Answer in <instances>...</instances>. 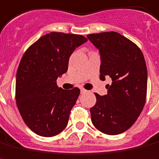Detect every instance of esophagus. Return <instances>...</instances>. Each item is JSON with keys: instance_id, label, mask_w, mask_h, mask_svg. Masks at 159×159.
I'll use <instances>...</instances> for the list:
<instances>
[{"instance_id": "1", "label": "esophagus", "mask_w": 159, "mask_h": 159, "mask_svg": "<svg viewBox=\"0 0 159 159\" xmlns=\"http://www.w3.org/2000/svg\"><path fill=\"white\" fill-rule=\"evenodd\" d=\"M86 93V90H85V89L81 88V89H80V93Z\"/></svg>"}]
</instances>
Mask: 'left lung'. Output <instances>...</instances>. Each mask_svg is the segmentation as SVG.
I'll list each match as a JSON object with an SVG mask.
<instances>
[{
  "mask_svg": "<svg viewBox=\"0 0 159 159\" xmlns=\"http://www.w3.org/2000/svg\"><path fill=\"white\" fill-rule=\"evenodd\" d=\"M87 39L100 54V77L111 79L107 94L95 93L97 101L90 109L93 125L105 134L117 135L135 123L145 104L147 68L139 47L116 32L92 34Z\"/></svg>",
  "mask_w": 159,
  "mask_h": 159,
  "instance_id": "1",
  "label": "left lung"
}]
</instances>
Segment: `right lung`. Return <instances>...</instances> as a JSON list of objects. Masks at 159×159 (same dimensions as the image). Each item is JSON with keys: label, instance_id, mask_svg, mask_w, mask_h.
Instances as JSON below:
<instances>
[{"label": "right lung", "instance_id": "obj_1", "mask_svg": "<svg viewBox=\"0 0 159 159\" xmlns=\"http://www.w3.org/2000/svg\"><path fill=\"white\" fill-rule=\"evenodd\" d=\"M86 41L80 34L52 32L23 54L16 73L15 98L24 122L36 134L55 136L67 125L80 89L64 90L56 80L66 73L73 51Z\"/></svg>", "mask_w": 159, "mask_h": 159}]
</instances>
